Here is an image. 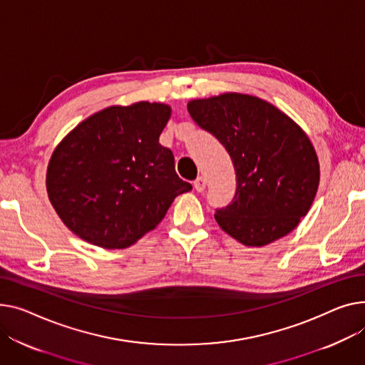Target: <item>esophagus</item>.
<instances>
[{"label": "esophagus", "instance_id": "34e87169", "mask_svg": "<svg viewBox=\"0 0 365 365\" xmlns=\"http://www.w3.org/2000/svg\"><path fill=\"white\" fill-rule=\"evenodd\" d=\"M205 185H207V182L204 178H198L195 182H193V187H195L197 192H202L205 189Z\"/></svg>", "mask_w": 365, "mask_h": 365}]
</instances>
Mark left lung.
Segmentation results:
<instances>
[{"mask_svg":"<svg viewBox=\"0 0 365 365\" xmlns=\"http://www.w3.org/2000/svg\"><path fill=\"white\" fill-rule=\"evenodd\" d=\"M187 111L229 153L236 195L215 222L247 247H264L292 232L309 211L320 164L307 133L258 96L226 92L192 100Z\"/></svg>","mask_w":365,"mask_h":365,"instance_id":"left-lung-1","label":"left lung"}]
</instances>
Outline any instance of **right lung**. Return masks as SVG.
<instances>
[{
  "label": "right lung",
  "instance_id": "1",
  "mask_svg": "<svg viewBox=\"0 0 365 365\" xmlns=\"http://www.w3.org/2000/svg\"><path fill=\"white\" fill-rule=\"evenodd\" d=\"M172 115L161 103L111 106L85 118L57 145L46 192L61 222L81 239L123 250L155 229L192 189L158 142Z\"/></svg>",
  "mask_w": 365,
  "mask_h": 365
}]
</instances>
